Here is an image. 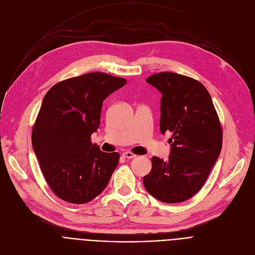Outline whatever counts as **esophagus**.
Returning <instances> with one entry per match:
<instances>
[{
  "instance_id": "obj_1",
  "label": "esophagus",
  "mask_w": 255,
  "mask_h": 255,
  "mask_svg": "<svg viewBox=\"0 0 255 255\" xmlns=\"http://www.w3.org/2000/svg\"><path fill=\"white\" fill-rule=\"evenodd\" d=\"M122 156H123L124 158H128V159H132V158H135V157H136V155H135L134 153L130 152V151L123 152V153H122Z\"/></svg>"
}]
</instances>
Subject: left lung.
<instances>
[{
	"mask_svg": "<svg viewBox=\"0 0 255 255\" xmlns=\"http://www.w3.org/2000/svg\"><path fill=\"white\" fill-rule=\"evenodd\" d=\"M162 95L159 129L171 132L170 155L153 156L143 185L164 203L185 202L204 186L222 148L223 132L211 96L200 82L175 72L146 79Z\"/></svg>",
	"mask_w": 255,
	"mask_h": 255,
	"instance_id": "1",
	"label": "left lung"
}]
</instances>
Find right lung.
Segmentation results:
<instances>
[{
  "mask_svg": "<svg viewBox=\"0 0 255 255\" xmlns=\"http://www.w3.org/2000/svg\"><path fill=\"white\" fill-rule=\"evenodd\" d=\"M127 81L90 72L54 85L32 129V146L51 191L71 204H86L107 187L119 163L91 141L101 122L103 101Z\"/></svg>",
  "mask_w": 255,
  "mask_h": 255,
  "instance_id": "obj_1",
  "label": "right lung"
}]
</instances>
